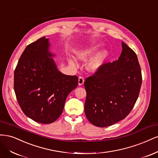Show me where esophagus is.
<instances>
[{"instance_id":"esophagus-1","label":"esophagus","mask_w":158,"mask_h":158,"mask_svg":"<svg viewBox=\"0 0 158 158\" xmlns=\"http://www.w3.org/2000/svg\"><path fill=\"white\" fill-rule=\"evenodd\" d=\"M84 83V77L82 76H80L79 77V85H82Z\"/></svg>"}]
</instances>
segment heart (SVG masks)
I'll return each instance as SVG.
<instances>
[{
  "label": "heart",
  "instance_id": "1",
  "mask_svg": "<svg viewBox=\"0 0 158 158\" xmlns=\"http://www.w3.org/2000/svg\"><path fill=\"white\" fill-rule=\"evenodd\" d=\"M96 50H97V47H95V46L85 48L83 50H81L78 53V58L79 60L86 62V61L89 60L93 56L96 52ZM106 56L107 54L105 51L100 52L96 56H94L88 64V69L90 71H92V72H95V71H97L98 69H99L101 68V66L104 64V60L106 58ZM71 64L75 65V63L73 61L71 62Z\"/></svg>",
  "mask_w": 158,
  "mask_h": 158
}]
</instances>
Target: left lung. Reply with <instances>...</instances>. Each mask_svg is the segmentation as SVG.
I'll return each mask as SVG.
<instances>
[{"label":"left lung","instance_id":"obj_1","mask_svg":"<svg viewBox=\"0 0 158 158\" xmlns=\"http://www.w3.org/2000/svg\"><path fill=\"white\" fill-rule=\"evenodd\" d=\"M121 45L118 60L104 63L84 82L85 115L96 127L110 126L125 119L139 97L142 78L138 58L126 44Z\"/></svg>","mask_w":158,"mask_h":158}]
</instances>
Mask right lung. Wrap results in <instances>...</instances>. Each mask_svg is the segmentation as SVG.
<instances>
[{
    "label": "right lung",
    "mask_w": 158,
    "mask_h": 158,
    "mask_svg": "<svg viewBox=\"0 0 158 158\" xmlns=\"http://www.w3.org/2000/svg\"><path fill=\"white\" fill-rule=\"evenodd\" d=\"M48 39L41 37L27 46L14 71V89L23 112L40 123L48 124L62 114L78 77L58 70L48 52Z\"/></svg>",
    "instance_id": "add662e5"
}]
</instances>
